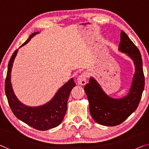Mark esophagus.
<instances>
[{
    "label": "esophagus",
    "mask_w": 149,
    "mask_h": 149,
    "mask_svg": "<svg viewBox=\"0 0 149 149\" xmlns=\"http://www.w3.org/2000/svg\"><path fill=\"white\" fill-rule=\"evenodd\" d=\"M86 78H87V74L86 73H83V74L79 75V77L77 79V82L79 85L84 86L86 84Z\"/></svg>",
    "instance_id": "obj_1"
}]
</instances>
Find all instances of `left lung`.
<instances>
[{
    "label": "left lung",
    "mask_w": 149,
    "mask_h": 149,
    "mask_svg": "<svg viewBox=\"0 0 149 149\" xmlns=\"http://www.w3.org/2000/svg\"><path fill=\"white\" fill-rule=\"evenodd\" d=\"M118 50L132 59L135 67L131 86L127 95L118 99L110 97L92 77H90L89 83L84 86L91 116L97 123L104 126L118 125L130 116L138 107L145 88L141 53L123 31L120 33Z\"/></svg>",
    "instance_id": "8db88e82"
}]
</instances>
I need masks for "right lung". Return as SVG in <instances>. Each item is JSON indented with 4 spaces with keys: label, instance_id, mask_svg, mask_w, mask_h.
Listing matches in <instances>:
<instances>
[{
    "label": "right lung",
    "instance_id": "obj_1",
    "mask_svg": "<svg viewBox=\"0 0 149 149\" xmlns=\"http://www.w3.org/2000/svg\"><path fill=\"white\" fill-rule=\"evenodd\" d=\"M38 33H33L20 47L25 45ZM18 51L19 49H17L13 53L8 62L5 81L6 96L13 114L18 119L37 130H47L56 127L61 123L67 111L68 97L71 91L75 86L74 79L71 78L62 86L52 99L43 105L35 107L25 105L17 98L10 81L13 64Z\"/></svg>",
    "mask_w": 149,
    "mask_h": 149
}]
</instances>
